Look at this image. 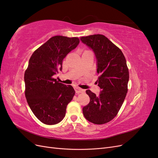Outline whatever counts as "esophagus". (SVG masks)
<instances>
[{
  "mask_svg": "<svg viewBox=\"0 0 158 158\" xmlns=\"http://www.w3.org/2000/svg\"><path fill=\"white\" fill-rule=\"evenodd\" d=\"M75 91L76 94H80V93H84L85 92V90L83 89H81L78 87H75Z\"/></svg>",
  "mask_w": 158,
  "mask_h": 158,
  "instance_id": "esophagus-1",
  "label": "esophagus"
}]
</instances>
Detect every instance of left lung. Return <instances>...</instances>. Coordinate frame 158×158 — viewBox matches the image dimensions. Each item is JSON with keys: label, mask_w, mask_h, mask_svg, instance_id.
Segmentation results:
<instances>
[{"label": "left lung", "mask_w": 158, "mask_h": 158, "mask_svg": "<svg viewBox=\"0 0 158 158\" xmlns=\"http://www.w3.org/2000/svg\"><path fill=\"white\" fill-rule=\"evenodd\" d=\"M80 39L93 49L96 56L99 75L97 82L102 89L99 95L86 90L90 102L83 107V114L88 121L102 125L117 116L125 99L129 79L127 61L121 50L103 35Z\"/></svg>", "instance_id": "1"}]
</instances>
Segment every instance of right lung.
I'll use <instances>...</instances> for the list:
<instances>
[{"label": "right lung", "mask_w": 158, "mask_h": 158, "mask_svg": "<svg viewBox=\"0 0 158 158\" xmlns=\"http://www.w3.org/2000/svg\"><path fill=\"white\" fill-rule=\"evenodd\" d=\"M79 42L78 37L53 36L30 57L24 74L26 98L35 116L45 125L63 120L75 94L72 85L57 82L52 76L61 71L64 58Z\"/></svg>", "instance_id": "right-lung-1"}]
</instances>
